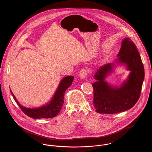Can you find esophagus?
Returning <instances> with one entry per match:
<instances>
[{
    "instance_id": "obj_1",
    "label": "esophagus",
    "mask_w": 152,
    "mask_h": 152,
    "mask_svg": "<svg viewBox=\"0 0 152 152\" xmlns=\"http://www.w3.org/2000/svg\"><path fill=\"white\" fill-rule=\"evenodd\" d=\"M87 76V71L86 69H82L79 72V77L80 79H84Z\"/></svg>"
}]
</instances>
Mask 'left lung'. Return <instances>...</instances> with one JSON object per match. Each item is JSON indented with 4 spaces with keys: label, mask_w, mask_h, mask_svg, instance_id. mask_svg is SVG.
<instances>
[{
    "label": "left lung",
    "mask_w": 152,
    "mask_h": 152,
    "mask_svg": "<svg viewBox=\"0 0 152 152\" xmlns=\"http://www.w3.org/2000/svg\"><path fill=\"white\" fill-rule=\"evenodd\" d=\"M114 63L101 66L96 72L94 105L99 113L114 114L132 108L137 102L144 79V68L137 47L129 38H125ZM125 65L130 71L128 78L119 87L105 81L115 66Z\"/></svg>",
    "instance_id": "left-lung-1"
}]
</instances>
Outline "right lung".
I'll return each instance as SVG.
<instances>
[{
	"mask_svg": "<svg viewBox=\"0 0 152 152\" xmlns=\"http://www.w3.org/2000/svg\"><path fill=\"white\" fill-rule=\"evenodd\" d=\"M73 79L74 77L71 76H66L63 78L60 81L58 88L51 100L45 105L38 108H29L23 107L16 100L11 90H10V91L15 102L27 116L34 119L50 118L57 116L60 112L64 103L65 91L71 86Z\"/></svg>",
	"mask_w": 152,
	"mask_h": 152,
	"instance_id": "obj_1",
	"label": "right lung"
}]
</instances>
